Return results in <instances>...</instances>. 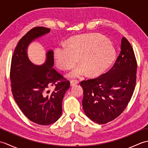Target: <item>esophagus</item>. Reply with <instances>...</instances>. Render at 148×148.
<instances>
[{"instance_id": "1", "label": "esophagus", "mask_w": 148, "mask_h": 148, "mask_svg": "<svg viewBox=\"0 0 148 148\" xmlns=\"http://www.w3.org/2000/svg\"><path fill=\"white\" fill-rule=\"evenodd\" d=\"M77 83H79V81L76 80V79H74V80H71V86H74L75 84H77Z\"/></svg>"}]
</instances>
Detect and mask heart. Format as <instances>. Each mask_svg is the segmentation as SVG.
<instances>
[{"label": "heart", "instance_id": "1", "mask_svg": "<svg viewBox=\"0 0 148 148\" xmlns=\"http://www.w3.org/2000/svg\"><path fill=\"white\" fill-rule=\"evenodd\" d=\"M115 50L105 37L97 34H88L73 37L67 45L55 48L56 66L65 70L77 61L80 62L72 69L68 76L77 77L88 72L90 76H97L103 73L114 62Z\"/></svg>", "mask_w": 148, "mask_h": 148}]
</instances>
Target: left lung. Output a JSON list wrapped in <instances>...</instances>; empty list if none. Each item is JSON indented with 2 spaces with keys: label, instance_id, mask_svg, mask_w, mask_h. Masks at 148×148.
Instances as JSON below:
<instances>
[{
  "label": "left lung",
  "instance_id": "1",
  "mask_svg": "<svg viewBox=\"0 0 148 148\" xmlns=\"http://www.w3.org/2000/svg\"><path fill=\"white\" fill-rule=\"evenodd\" d=\"M137 67L134 49L123 37L120 53L112 67L98 77L80 83L83 110L91 120L105 124L121 114L134 92Z\"/></svg>",
  "mask_w": 148,
  "mask_h": 148
}]
</instances>
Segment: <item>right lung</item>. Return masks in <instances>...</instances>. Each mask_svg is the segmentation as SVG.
<instances>
[{"label": "right lung", "instance_id": "add662e5", "mask_svg": "<svg viewBox=\"0 0 148 148\" xmlns=\"http://www.w3.org/2000/svg\"><path fill=\"white\" fill-rule=\"evenodd\" d=\"M50 30L34 27L19 40L10 70L11 91L16 102L28 119L41 125L52 124L60 117L62 100L70 86V81L53 68L52 50L47 52L46 60L41 65L33 64L28 58L29 44ZM53 85L55 89L50 92L49 88Z\"/></svg>", "mask_w": 148, "mask_h": 148}]
</instances>
